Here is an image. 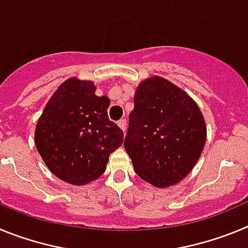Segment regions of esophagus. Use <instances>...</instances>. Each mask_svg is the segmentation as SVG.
<instances>
[{"label":"esophagus","mask_w":248,"mask_h":248,"mask_svg":"<svg viewBox=\"0 0 248 248\" xmlns=\"http://www.w3.org/2000/svg\"><path fill=\"white\" fill-rule=\"evenodd\" d=\"M118 126H119V128L122 129L123 131H125V129H126V120L125 119H120L119 122H118Z\"/></svg>","instance_id":"34e87169"}]
</instances>
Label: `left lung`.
Instances as JSON below:
<instances>
[{
	"label": "left lung",
	"mask_w": 248,
	"mask_h": 248,
	"mask_svg": "<svg viewBox=\"0 0 248 248\" xmlns=\"http://www.w3.org/2000/svg\"><path fill=\"white\" fill-rule=\"evenodd\" d=\"M205 141V120L189 94L157 76L140 83L124 148L143 180L156 187L177 184L198 163Z\"/></svg>",
	"instance_id": "8db88e82"
}]
</instances>
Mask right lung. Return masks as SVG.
<instances>
[{"label": "right lung", "mask_w": 248, "mask_h": 248, "mask_svg": "<svg viewBox=\"0 0 248 248\" xmlns=\"http://www.w3.org/2000/svg\"><path fill=\"white\" fill-rule=\"evenodd\" d=\"M109 99L95 95L91 80L69 78L48 100L34 140L43 161L61 180L85 185L107 169L124 134L108 118Z\"/></svg>", "instance_id": "right-lung-1"}]
</instances>
